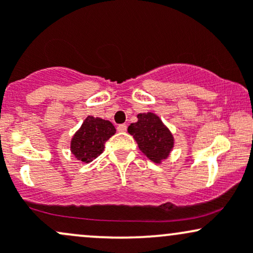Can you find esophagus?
Masks as SVG:
<instances>
[{
    "label": "esophagus",
    "mask_w": 253,
    "mask_h": 253,
    "mask_svg": "<svg viewBox=\"0 0 253 253\" xmlns=\"http://www.w3.org/2000/svg\"><path fill=\"white\" fill-rule=\"evenodd\" d=\"M126 129H127L126 124H121V126H117V130H118L119 132H126Z\"/></svg>",
    "instance_id": "34e87169"
}]
</instances>
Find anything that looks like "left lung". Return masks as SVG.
Returning <instances> with one entry per match:
<instances>
[{
    "instance_id": "1",
    "label": "left lung",
    "mask_w": 253,
    "mask_h": 253,
    "mask_svg": "<svg viewBox=\"0 0 253 253\" xmlns=\"http://www.w3.org/2000/svg\"><path fill=\"white\" fill-rule=\"evenodd\" d=\"M127 131L136 140L142 153L157 164L167 159L173 147L172 134L154 113L137 115V122L130 124Z\"/></svg>"
}]
</instances>
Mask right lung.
Masks as SVG:
<instances>
[{
    "label": "right lung",
    "mask_w": 253,
    "mask_h": 253,
    "mask_svg": "<svg viewBox=\"0 0 253 253\" xmlns=\"http://www.w3.org/2000/svg\"><path fill=\"white\" fill-rule=\"evenodd\" d=\"M116 134V127L111 122L88 116L82 126L73 135L71 152L77 160L90 163L104 152L105 143Z\"/></svg>",
    "instance_id": "add662e5"
}]
</instances>
